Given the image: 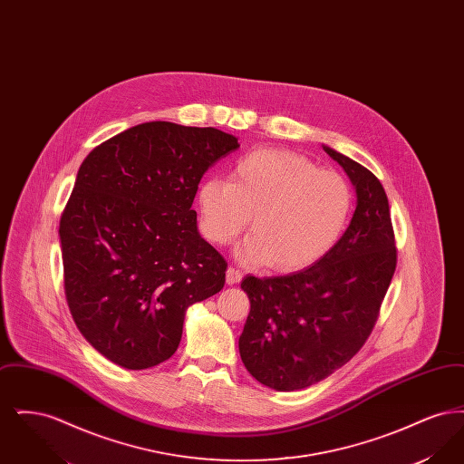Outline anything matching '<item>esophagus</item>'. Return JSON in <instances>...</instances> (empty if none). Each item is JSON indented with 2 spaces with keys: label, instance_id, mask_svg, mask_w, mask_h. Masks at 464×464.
Instances as JSON below:
<instances>
[{
  "label": "esophagus",
  "instance_id": "esophagus-1",
  "mask_svg": "<svg viewBox=\"0 0 464 464\" xmlns=\"http://www.w3.org/2000/svg\"><path fill=\"white\" fill-rule=\"evenodd\" d=\"M240 280H242V273L238 269H235V267H227V271H226V284L227 285H237V284H240Z\"/></svg>",
  "mask_w": 464,
  "mask_h": 464
}]
</instances>
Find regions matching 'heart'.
<instances>
[{
	"instance_id": "heart-1",
	"label": "heart",
	"mask_w": 464,
	"mask_h": 464,
	"mask_svg": "<svg viewBox=\"0 0 464 464\" xmlns=\"http://www.w3.org/2000/svg\"><path fill=\"white\" fill-rule=\"evenodd\" d=\"M199 231L214 245L233 242L252 218L238 248L248 265L294 273L322 259L341 238L353 205L350 182L306 156L259 150L243 156L231 180L199 184Z\"/></svg>"
}]
</instances>
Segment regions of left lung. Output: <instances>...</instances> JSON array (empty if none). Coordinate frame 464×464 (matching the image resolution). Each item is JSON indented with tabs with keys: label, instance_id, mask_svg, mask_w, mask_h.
<instances>
[{
	"label": "left lung",
	"instance_id": "left-lung-1",
	"mask_svg": "<svg viewBox=\"0 0 464 464\" xmlns=\"http://www.w3.org/2000/svg\"><path fill=\"white\" fill-rule=\"evenodd\" d=\"M324 150L353 184L356 208L348 229L303 271L242 280L250 301L238 339L243 365L276 392L320 382L358 353L374 329L397 266L382 184L352 158L329 146Z\"/></svg>",
	"mask_w": 464,
	"mask_h": 464
}]
</instances>
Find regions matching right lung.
<instances>
[{"label":"right lung","mask_w":464,"mask_h":464,"mask_svg":"<svg viewBox=\"0 0 464 464\" xmlns=\"http://www.w3.org/2000/svg\"><path fill=\"white\" fill-rule=\"evenodd\" d=\"M231 133L150 121L90 153L61 218L67 304L112 363L142 371L176 353L186 311L224 287L226 261L191 208Z\"/></svg>","instance_id":"add662e5"}]
</instances>
